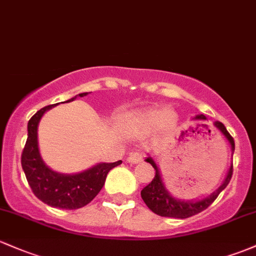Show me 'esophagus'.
I'll use <instances>...</instances> for the list:
<instances>
[{
    "label": "esophagus",
    "instance_id": "obj_1",
    "mask_svg": "<svg viewBox=\"0 0 256 256\" xmlns=\"http://www.w3.org/2000/svg\"><path fill=\"white\" fill-rule=\"evenodd\" d=\"M142 160V155L140 152H132L130 155L128 156L127 162L128 164H138Z\"/></svg>",
    "mask_w": 256,
    "mask_h": 256
}]
</instances>
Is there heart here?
I'll return each mask as SVG.
<instances>
[{
    "instance_id": "heart-1",
    "label": "heart",
    "mask_w": 256,
    "mask_h": 256,
    "mask_svg": "<svg viewBox=\"0 0 256 256\" xmlns=\"http://www.w3.org/2000/svg\"><path fill=\"white\" fill-rule=\"evenodd\" d=\"M161 117H164V118H167V120H170V118L173 117V114L170 111H164V114H146V116L142 118V124H145V126H152V124H155V123L158 122Z\"/></svg>"
}]
</instances>
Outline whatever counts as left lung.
<instances>
[{"label":"left lung","instance_id":"obj_1","mask_svg":"<svg viewBox=\"0 0 256 256\" xmlns=\"http://www.w3.org/2000/svg\"><path fill=\"white\" fill-rule=\"evenodd\" d=\"M194 120H206V117L204 114H198V116L194 117ZM214 126L226 136L228 142L230 144V149H232L233 156V151H234V140H233L230 134L227 132L226 127H224L221 122L216 120V122L214 123ZM145 161L149 162L151 166L155 168V177H154V180H151V182L142 189V193H140L142 194V200H144V202L146 204L148 208H149L152 212H155L156 215L164 217H173V218H186V217L196 215V214L202 212V210L208 208V206L215 202V199L218 196V194L228 186L233 173V164H230L224 183H222L215 192H212L210 195H208V196L199 200H183L172 196V195L170 194V192L167 190L166 186H164V180H162L160 170H158V164L154 161V158H151V156H148V158H145Z\"/></svg>","mask_w":256,"mask_h":256}]
</instances>
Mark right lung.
I'll return each mask as SVG.
<instances>
[{"mask_svg": "<svg viewBox=\"0 0 256 256\" xmlns=\"http://www.w3.org/2000/svg\"><path fill=\"white\" fill-rule=\"evenodd\" d=\"M86 95L88 92L79 94L80 98ZM76 96L66 102L76 100ZM56 105L45 106L29 120L28 139L22 154V167L30 188L38 199L52 208L76 210L89 204L94 199L105 184L107 173L122 164V161L112 164L101 162L83 172L73 174L56 172L46 166L39 151L38 126L44 114Z\"/></svg>", "mask_w": 256, "mask_h": 256, "instance_id": "right-lung-1", "label": "right lung"}]
</instances>
